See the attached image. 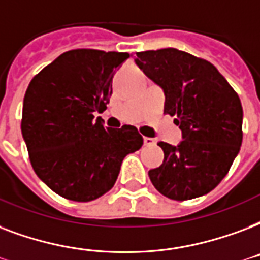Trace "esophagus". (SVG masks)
<instances>
[{
    "label": "esophagus",
    "instance_id": "esophagus-1",
    "mask_svg": "<svg viewBox=\"0 0 260 260\" xmlns=\"http://www.w3.org/2000/svg\"><path fill=\"white\" fill-rule=\"evenodd\" d=\"M143 143H144V146H154V144H155V140L151 138H144Z\"/></svg>",
    "mask_w": 260,
    "mask_h": 260
}]
</instances>
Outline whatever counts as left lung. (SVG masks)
Returning a JSON list of instances; mask_svg holds the SVG:
<instances>
[{"label": "left lung", "mask_w": 260, "mask_h": 260, "mask_svg": "<svg viewBox=\"0 0 260 260\" xmlns=\"http://www.w3.org/2000/svg\"><path fill=\"white\" fill-rule=\"evenodd\" d=\"M135 62L165 91V113L183 132L177 147L158 143L165 158L148 172L173 201L209 193L231 169L243 142L239 95L211 62L173 47L139 51Z\"/></svg>", "instance_id": "left-lung-1"}]
</instances>
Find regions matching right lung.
I'll list each match as a JSON object with an SVG mask.
<instances>
[{
    "mask_svg": "<svg viewBox=\"0 0 260 260\" xmlns=\"http://www.w3.org/2000/svg\"><path fill=\"white\" fill-rule=\"evenodd\" d=\"M128 53L65 51L32 77L25 91L21 134L34 172L51 191L91 202L110 191L122 159L143 146L132 125L105 128L101 117L116 69Z\"/></svg>",
    "mask_w": 260,
    "mask_h": 260,
    "instance_id": "obj_1",
    "label": "right lung"
}]
</instances>
